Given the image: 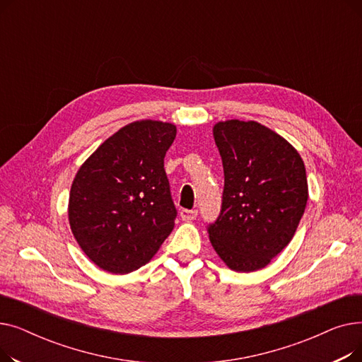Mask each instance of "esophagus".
Listing matches in <instances>:
<instances>
[{"label":"esophagus","mask_w":362,"mask_h":362,"mask_svg":"<svg viewBox=\"0 0 362 362\" xmlns=\"http://www.w3.org/2000/svg\"><path fill=\"white\" fill-rule=\"evenodd\" d=\"M197 216H198V210H186V208H185V210L180 211V217H182V220H185V221L195 220Z\"/></svg>","instance_id":"34e87169"}]
</instances>
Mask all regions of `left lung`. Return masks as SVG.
Returning <instances> with one entry per match:
<instances>
[{
	"label": "left lung",
	"instance_id": "obj_1",
	"mask_svg": "<svg viewBox=\"0 0 362 362\" xmlns=\"http://www.w3.org/2000/svg\"><path fill=\"white\" fill-rule=\"evenodd\" d=\"M213 133L224 189L220 214L208 224L211 245L235 272L264 269L286 248L305 211V165L286 139L257 122H218Z\"/></svg>",
	"mask_w": 362,
	"mask_h": 362
}]
</instances>
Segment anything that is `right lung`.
Masks as SVG:
<instances>
[{
  "mask_svg": "<svg viewBox=\"0 0 362 362\" xmlns=\"http://www.w3.org/2000/svg\"><path fill=\"white\" fill-rule=\"evenodd\" d=\"M176 126L133 122L82 164L69 198V221L82 251L100 269L127 274L145 265L177 216L164 170Z\"/></svg>",
  "mask_w": 362,
  "mask_h": 362,
  "instance_id": "add662e5",
  "label": "right lung"
}]
</instances>
